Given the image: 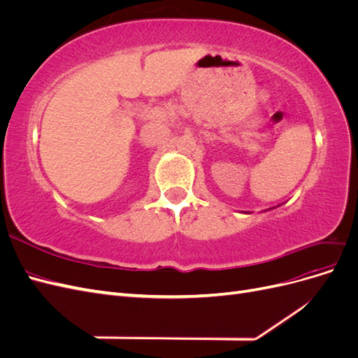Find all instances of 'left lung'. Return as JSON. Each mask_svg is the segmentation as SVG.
I'll return each mask as SVG.
<instances>
[{
	"mask_svg": "<svg viewBox=\"0 0 358 358\" xmlns=\"http://www.w3.org/2000/svg\"><path fill=\"white\" fill-rule=\"evenodd\" d=\"M245 213H249V212H245Z\"/></svg>",
	"mask_w": 358,
	"mask_h": 358,
	"instance_id": "1",
	"label": "left lung"
}]
</instances>
